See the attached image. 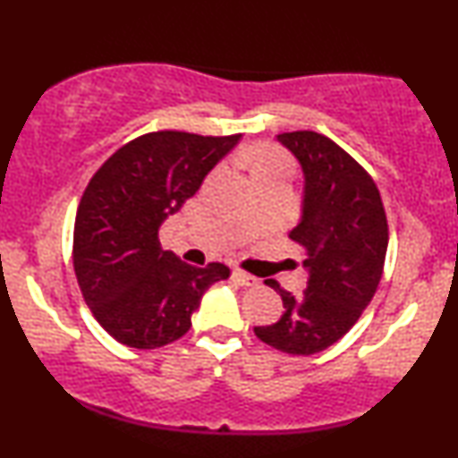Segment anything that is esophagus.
Wrapping results in <instances>:
<instances>
[{
	"mask_svg": "<svg viewBox=\"0 0 458 458\" xmlns=\"http://www.w3.org/2000/svg\"><path fill=\"white\" fill-rule=\"evenodd\" d=\"M233 280L236 284H241V286H259V277L250 276V273L241 271V269H234L233 271Z\"/></svg>",
	"mask_w": 458,
	"mask_h": 458,
	"instance_id": "1",
	"label": "esophagus"
}]
</instances>
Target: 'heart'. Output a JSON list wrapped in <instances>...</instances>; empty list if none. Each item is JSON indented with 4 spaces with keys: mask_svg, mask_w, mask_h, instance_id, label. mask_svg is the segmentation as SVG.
Here are the masks:
<instances>
[{
    "mask_svg": "<svg viewBox=\"0 0 458 458\" xmlns=\"http://www.w3.org/2000/svg\"><path fill=\"white\" fill-rule=\"evenodd\" d=\"M247 163H250L254 178L291 174V159L280 148L269 144H260L251 148L250 155H247Z\"/></svg>",
    "mask_w": 458,
    "mask_h": 458,
    "instance_id": "obj_1",
    "label": "heart"
}]
</instances>
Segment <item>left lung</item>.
<instances>
[{"mask_svg":"<svg viewBox=\"0 0 458 458\" xmlns=\"http://www.w3.org/2000/svg\"><path fill=\"white\" fill-rule=\"evenodd\" d=\"M277 141L303 170L301 219L288 236L306 250L308 288L293 295L267 280L284 314L254 331L284 353L314 355L338 343L375 297L387 251L386 208L370 174L335 141L314 131Z\"/></svg>","mask_w":458,"mask_h":458,"instance_id":"left-lung-1","label":"left lung"}]
</instances>
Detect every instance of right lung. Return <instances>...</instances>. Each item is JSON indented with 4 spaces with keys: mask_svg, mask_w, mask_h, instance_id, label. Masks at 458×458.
Listing matches in <instances>:
<instances>
[{
    "mask_svg": "<svg viewBox=\"0 0 458 458\" xmlns=\"http://www.w3.org/2000/svg\"><path fill=\"white\" fill-rule=\"evenodd\" d=\"M239 140L146 133L115 150L88 182L75 217L72 265L94 318L120 344L174 343L191 327L208 286L230 276L222 262L198 269L163 250L159 228Z\"/></svg>",
    "mask_w": 458,
    "mask_h": 458,
    "instance_id": "right-lung-1",
    "label": "right lung"
}]
</instances>
